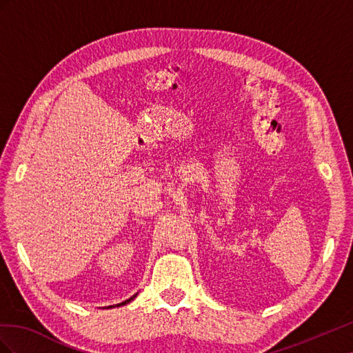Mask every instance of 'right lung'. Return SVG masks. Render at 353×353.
Masks as SVG:
<instances>
[{"instance_id": "1", "label": "right lung", "mask_w": 353, "mask_h": 353, "mask_svg": "<svg viewBox=\"0 0 353 353\" xmlns=\"http://www.w3.org/2000/svg\"><path fill=\"white\" fill-rule=\"evenodd\" d=\"M137 294H138V293H137ZM137 294H134V296H132V297H130V299H128V301H125V302H122V303H117V305H116V306H122V305H126V303H130V302H131V301H134V297H135V296H137ZM109 307H113V306H109Z\"/></svg>"}]
</instances>
